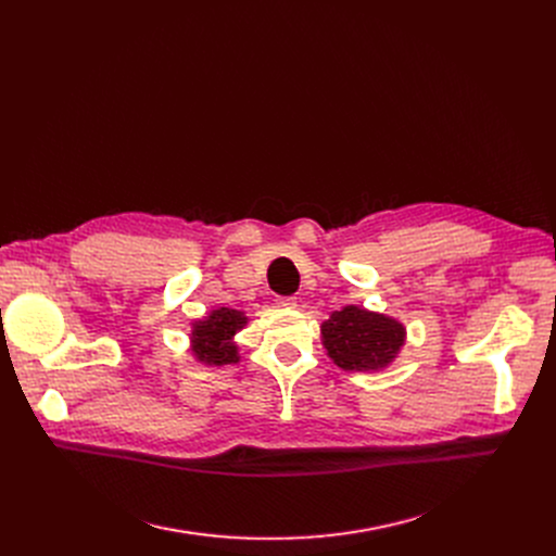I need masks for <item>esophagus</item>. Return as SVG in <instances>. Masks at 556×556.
I'll return each instance as SVG.
<instances>
[{"label": "esophagus", "mask_w": 556, "mask_h": 556, "mask_svg": "<svg viewBox=\"0 0 556 556\" xmlns=\"http://www.w3.org/2000/svg\"><path fill=\"white\" fill-rule=\"evenodd\" d=\"M279 306L281 308H298V298H281Z\"/></svg>", "instance_id": "1"}]
</instances>
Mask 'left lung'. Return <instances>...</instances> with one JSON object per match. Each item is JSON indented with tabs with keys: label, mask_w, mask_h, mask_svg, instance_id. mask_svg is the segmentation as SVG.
<instances>
[{
	"label": "left lung",
	"mask_w": 556,
	"mask_h": 556,
	"mask_svg": "<svg viewBox=\"0 0 556 556\" xmlns=\"http://www.w3.org/2000/svg\"><path fill=\"white\" fill-rule=\"evenodd\" d=\"M319 331L327 356L344 371H381L405 344V327L399 319L356 304L333 311Z\"/></svg>",
	"instance_id": "left-lung-1"
}]
</instances>
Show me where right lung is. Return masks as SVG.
<instances>
[{"label":"right lung","instance_id":"add662e5","mask_svg":"<svg viewBox=\"0 0 556 556\" xmlns=\"http://www.w3.org/2000/svg\"><path fill=\"white\" fill-rule=\"evenodd\" d=\"M248 315L237 308H214L202 319L191 323V354L202 365H231L239 363V346L233 342L243 327Z\"/></svg>","mask_w":556,"mask_h":556}]
</instances>
